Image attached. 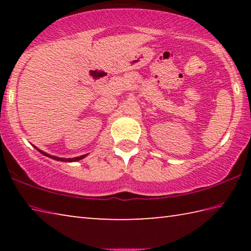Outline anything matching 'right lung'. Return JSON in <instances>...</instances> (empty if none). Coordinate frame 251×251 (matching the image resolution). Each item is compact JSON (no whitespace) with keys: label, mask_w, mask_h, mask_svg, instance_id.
I'll list each match as a JSON object with an SVG mask.
<instances>
[{"label":"right lung","mask_w":251,"mask_h":251,"mask_svg":"<svg viewBox=\"0 0 251 251\" xmlns=\"http://www.w3.org/2000/svg\"><path fill=\"white\" fill-rule=\"evenodd\" d=\"M35 147V146H34ZM37 151H39L41 154H43L44 156H48V157H50V158H52V159H55V160H59V161H65V163H72V161H77V160H80V159H83V158H85V157L87 156V154H85V155H82V156H78V157H74V158H63V157H57V156H53V155H50V154H48V152H45V151H41L40 148H37V147H35Z\"/></svg>","instance_id":"right-lung-1"}]
</instances>
